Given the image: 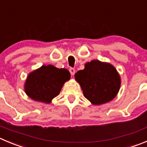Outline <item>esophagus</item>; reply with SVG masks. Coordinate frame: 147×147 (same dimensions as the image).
Masks as SVG:
<instances>
[{
  "instance_id": "1",
  "label": "esophagus",
  "mask_w": 147,
  "mask_h": 147,
  "mask_svg": "<svg viewBox=\"0 0 147 147\" xmlns=\"http://www.w3.org/2000/svg\"><path fill=\"white\" fill-rule=\"evenodd\" d=\"M69 72H70V74L72 75H74L75 73V68H72V67H71V68H69Z\"/></svg>"
}]
</instances>
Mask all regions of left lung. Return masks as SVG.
<instances>
[{"mask_svg":"<svg viewBox=\"0 0 147 147\" xmlns=\"http://www.w3.org/2000/svg\"><path fill=\"white\" fill-rule=\"evenodd\" d=\"M80 83L84 96L93 105H99L113 99L120 87V78L112 65L93 60L85 69L75 75Z\"/></svg>","mask_w":147,"mask_h":147,"instance_id":"left-lung-1","label":"left lung"}]
</instances>
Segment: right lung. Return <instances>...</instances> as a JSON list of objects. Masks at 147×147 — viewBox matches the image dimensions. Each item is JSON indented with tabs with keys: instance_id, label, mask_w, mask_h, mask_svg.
Instances as JSON below:
<instances>
[{
	"instance_id": "obj_1",
	"label": "right lung",
	"mask_w": 147,
	"mask_h": 147,
	"mask_svg": "<svg viewBox=\"0 0 147 147\" xmlns=\"http://www.w3.org/2000/svg\"><path fill=\"white\" fill-rule=\"evenodd\" d=\"M69 78L70 73L67 69L43 65L28 75L24 86L25 93L35 101L50 103Z\"/></svg>"
}]
</instances>
